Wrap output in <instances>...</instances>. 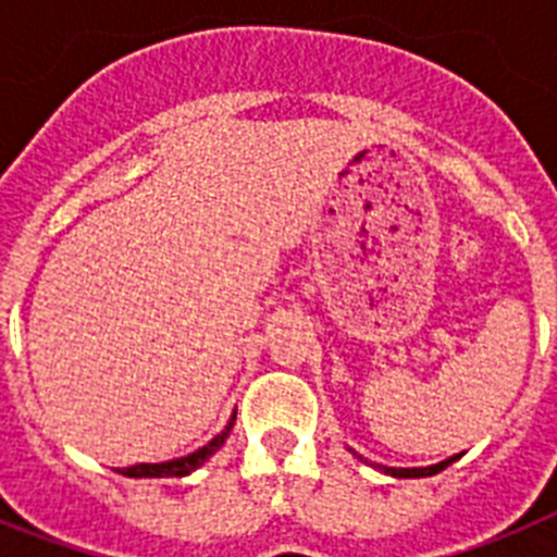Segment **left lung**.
<instances>
[{"label": "left lung", "instance_id": "obj_1", "mask_svg": "<svg viewBox=\"0 0 557 557\" xmlns=\"http://www.w3.org/2000/svg\"><path fill=\"white\" fill-rule=\"evenodd\" d=\"M354 455H357V451H354ZM357 457L362 460V455H357ZM457 457H460V455L449 457V460H444V462H435V466H426V469H393V466H379V469L385 471V474H391V476H405V480H407V476H432V474H437V471H444L446 466H451Z\"/></svg>", "mask_w": 557, "mask_h": 557}]
</instances>
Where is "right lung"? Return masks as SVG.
<instances>
[{"instance_id": "1", "label": "right lung", "mask_w": 557, "mask_h": 557, "mask_svg": "<svg viewBox=\"0 0 557 557\" xmlns=\"http://www.w3.org/2000/svg\"><path fill=\"white\" fill-rule=\"evenodd\" d=\"M234 421H236V412H234V416H231L228 426H225V430L220 432V435L211 437V441L203 446V449L191 451V455H186V457H178V460L139 462V466H131V469L120 471V474H125V476H186V474H191V471L200 469V466H203V462L209 460V457L214 455V451H218L220 446L225 444V437H228V432H231V426H234Z\"/></svg>"}]
</instances>
